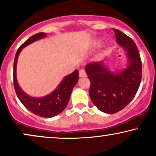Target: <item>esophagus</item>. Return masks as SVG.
<instances>
[{
	"label": "esophagus",
	"mask_w": 156,
	"mask_h": 156,
	"mask_svg": "<svg viewBox=\"0 0 156 156\" xmlns=\"http://www.w3.org/2000/svg\"><path fill=\"white\" fill-rule=\"evenodd\" d=\"M79 75H80V77H86L87 74L86 72L84 69H80V72H79Z\"/></svg>",
	"instance_id": "obj_1"
}]
</instances>
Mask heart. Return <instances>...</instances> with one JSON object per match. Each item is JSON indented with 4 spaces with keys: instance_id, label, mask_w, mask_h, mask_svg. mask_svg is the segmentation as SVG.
Wrapping results in <instances>:
<instances>
[{
    "instance_id": "1",
    "label": "heart",
    "mask_w": 156,
    "mask_h": 156,
    "mask_svg": "<svg viewBox=\"0 0 156 156\" xmlns=\"http://www.w3.org/2000/svg\"><path fill=\"white\" fill-rule=\"evenodd\" d=\"M100 43V40H96L94 42V44L95 45H97V44H99Z\"/></svg>"
}]
</instances>
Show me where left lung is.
I'll return each instance as SVG.
<instances>
[{
  "instance_id": "1",
  "label": "left lung",
  "mask_w": 156,
  "mask_h": 156,
  "mask_svg": "<svg viewBox=\"0 0 156 156\" xmlns=\"http://www.w3.org/2000/svg\"><path fill=\"white\" fill-rule=\"evenodd\" d=\"M114 33L117 44L126 55V67L113 72L104 61L85 67L91 83L90 99L106 114H115L125 108L135 97L141 81L142 64L135 42L118 30L114 29Z\"/></svg>"
}]
</instances>
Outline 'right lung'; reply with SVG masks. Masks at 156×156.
I'll use <instances>...</instances> for the list:
<instances>
[{
	"label": "right lung",
	"instance_id": "1",
	"mask_svg": "<svg viewBox=\"0 0 156 156\" xmlns=\"http://www.w3.org/2000/svg\"><path fill=\"white\" fill-rule=\"evenodd\" d=\"M46 37V33H39L28 38L17 51L13 64V83L15 91L18 99L25 107L34 114L44 118H52L64 111L69 102L72 89L77 83L79 71L74 70L72 73L64 77L58 87L49 94L42 97H33L29 96L20 88L17 80V62L22 50L33 42Z\"/></svg>",
	"mask_w": 156,
	"mask_h": 156
}]
</instances>
